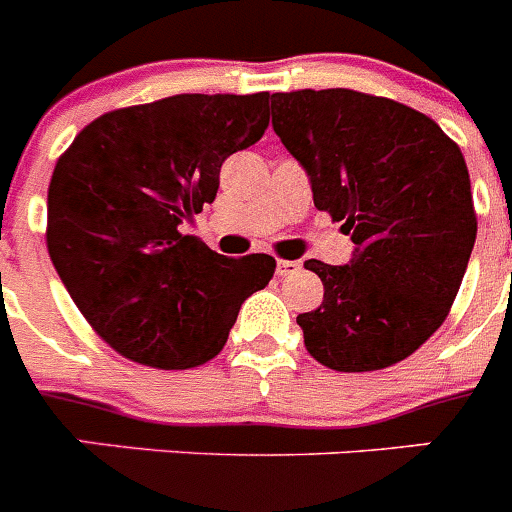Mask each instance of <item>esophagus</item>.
<instances>
[{"label":"esophagus","mask_w":512,"mask_h":512,"mask_svg":"<svg viewBox=\"0 0 512 512\" xmlns=\"http://www.w3.org/2000/svg\"><path fill=\"white\" fill-rule=\"evenodd\" d=\"M302 266L300 261H277V274L279 277H289V274H297Z\"/></svg>","instance_id":"esophagus-1"}]
</instances>
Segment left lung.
I'll return each mask as SVG.
<instances>
[{
    "instance_id": "left-lung-1",
    "label": "left lung",
    "mask_w": 512,
    "mask_h": 512,
    "mask_svg": "<svg viewBox=\"0 0 512 512\" xmlns=\"http://www.w3.org/2000/svg\"><path fill=\"white\" fill-rule=\"evenodd\" d=\"M271 125L356 243L343 266L305 261L325 289L297 315L307 351L336 372L408 359L449 315L477 238L459 146L423 112L354 89L271 94Z\"/></svg>"
}]
</instances>
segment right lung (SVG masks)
Wrapping results in <instances>:
<instances>
[{"mask_svg": "<svg viewBox=\"0 0 512 512\" xmlns=\"http://www.w3.org/2000/svg\"><path fill=\"white\" fill-rule=\"evenodd\" d=\"M269 128V92L176 94L97 117L58 158L45 243L102 341L153 369L223 351L238 310L269 284L266 253L228 259L184 235L220 166Z\"/></svg>", "mask_w": 512, "mask_h": 512, "instance_id": "add662e5", "label": "right lung"}]
</instances>
